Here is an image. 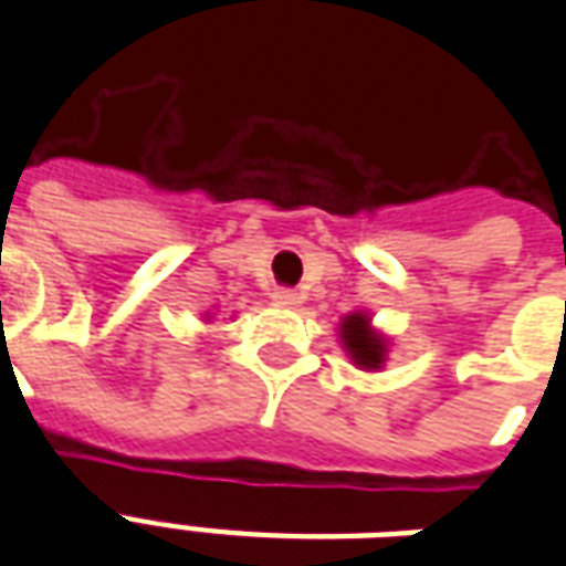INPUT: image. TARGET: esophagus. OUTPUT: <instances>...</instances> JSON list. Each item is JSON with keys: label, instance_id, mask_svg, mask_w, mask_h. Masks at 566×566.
Returning a JSON list of instances; mask_svg holds the SVG:
<instances>
[{"label": "esophagus", "instance_id": "obj_1", "mask_svg": "<svg viewBox=\"0 0 566 566\" xmlns=\"http://www.w3.org/2000/svg\"><path fill=\"white\" fill-rule=\"evenodd\" d=\"M272 303L282 305V308H296V305L303 303V296L296 294L294 287H275L272 291Z\"/></svg>", "mask_w": 566, "mask_h": 566}]
</instances>
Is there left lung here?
<instances>
[{"label":"left lung","mask_w":566,"mask_h":566,"mask_svg":"<svg viewBox=\"0 0 566 566\" xmlns=\"http://www.w3.org/2000/svg\"><path fill=\"white\" fill-rule=\"evenodd\" d=\"M342 338H345V347L350 350V357L357 359V366L378 368L380 359H384V342L378 336H371L368 329V321L363 315H350L342 324Z\"/></svg>","instance_id":"left-lung-1"}]
</instances>
